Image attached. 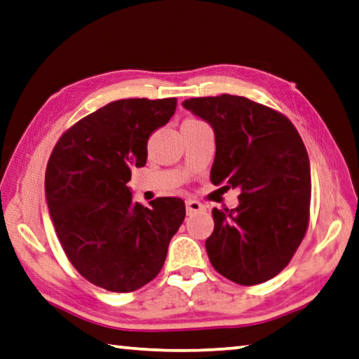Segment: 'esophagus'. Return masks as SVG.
Masks as SVG:
<instances>
[{"label": "esophagus", "instance_id": "obj_1", "mask_svg": "<svg viewBox=\"0 0 359 359\" xmlns=\"http://www.w3.org/2000/svg\"><path fill=\"white\" fill-rule=\"evenodd\" d=\"M185 205H187V213L188 215H193V213H198V212L205 210V205L201 204V202L196 201V199H188L185 202Z\"/></svg>", "mask_w": 359, "mask_h": 359}]
</instances>
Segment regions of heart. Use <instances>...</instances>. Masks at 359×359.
<instances>
[{
	"mask_svg": "<svg viewBox=\"0 0 359 359\" xmlns=\"http://www.w3.org/2000/svg\"><path fill=\"white\" fill-rule=\"evenodd\" d=\"M190 121H193V119H190Z\"/></svg>",
	"mask_w": 359,
	"mask_h": 359,
	"instance_id": "obj_1",
	"label": "heart"
}]
</instances>
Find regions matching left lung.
<instances>
[{
	"label": "left lung",
	"mask_w": 359,
	"mask_h": 359,
	"mask_svg": "<svg viewBox=\"0 0 359 359\" xmlns=\"http://www.w3.org/2000/svg\"><path fill=\"white\" fill-rule=\"evenodd\" d=\"M182 105L215 132L212 184L242 190L236 208L212 210L208 259L240 285L269 281L289 265L309 226L311 166L302 136L284 114L246 97H198Z\"/></svg>",
	"instance_id": "8db88e82"
}]
</instances>
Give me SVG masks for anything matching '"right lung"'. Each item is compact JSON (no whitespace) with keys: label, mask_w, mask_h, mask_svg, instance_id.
Here are the masks:
<instances>
[{"label":"right lung","mask_w":359,"mask_h":359,"mask_svg":"<svg viewBox=\"0 0 359 359\" xmlns=\"http://www.w3.org/2000/svg\"><path fill=\"white\" fill-rule=\"evenodd\" d=\"M177 99H122L74 123L45 171V196L70 264L99 287L127 293L158 275L185 218L180 198L133 202L127 182L147 161V140Z\"/></svg>","instance_id":"obj_1"}]
</instances>
